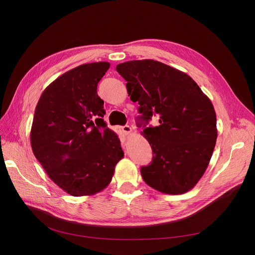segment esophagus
I'll list each match as a JSON object with an SVG mask.
<instances>
[{
	"instance_id": "esophagus-1",
	"label": "esophagus",
	"mask_w": 255,
	"mask_h": 255,
	"mask_svg": "<svg viewBox=\"0 0 255 255\" xmlns=\"http://www.w3.org/2000/svg\"><path fill=\"white\" fill-rule=\"evenodd\" d=\"M122 130H123V132H124L126 135L130 134V133L133 131V129H132V128H131V126H129V125H125V126H123V127H122Z\"/></svg>"
}]
</instances>
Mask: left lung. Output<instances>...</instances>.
Here are the masks:
<instances>
[{
  "instance_id": "1",
  "label": "left lung",
  "mask_w": 255,
  "mask_h": 255,
  "mask_svg": "<svg viewBox=\"0 0 255 255\" xmlns=\"http://www.w3.org/2000/svg\"><path fill=\"white\" fill-rule=\"evenodd\" d=\"M127 81L130 100L138 102L137 125L153 152L141 167L144 182L167 194L192 189L210 163L218 136L214 106L186 73L154 60L128 61L116 67ZM160 124L147 127L152 115Z\"/></svg>"
}]
</instances>
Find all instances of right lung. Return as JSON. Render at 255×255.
<instances>
[{"label":"right lung","instance_id":"obj_1","mask_svg":"<svg viewBox=\"0 0 255 255\" xmlns=\"http://www.w3.org/2000/svg\"><path fill=\"white\" fill-rule=\"evenodd\" d=\"M109 68L97 62L71 69L43 90L35 108L32 151L52 181L72 196L106 188L124 156L118 135L103 119L97 92Z\"/></svg>","mask_w":255,"mask_h":255}]
</instances>
